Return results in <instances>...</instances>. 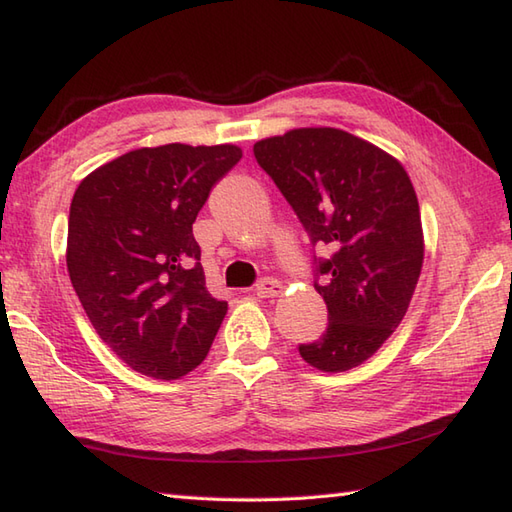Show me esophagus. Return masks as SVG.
Returning <instances> with one entry per match:
<instances>
[{"label":"esophagus","mask_w":512,"mask_h":512,"mask_svg":"<svg viewBox=\"0 0 512 512\" xmlns=\"http://www.w3.org/2000/svg\"><path fill=\"white\" fill-rule=\"evenodd\" d=\"M281 292H284V286H281V281H277V279H270V277H266V279L259 281L257 288H255V295H257L259 299L279 297Z\"/></svg>","instance_id":"34e87169"}]
</instances>
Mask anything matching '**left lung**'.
Instances as JSON below:
<instances>
[{
    "instance_id": "left-lung-1",
    "label": "left lung",
    "mask_w": 512,
    "mask_h": 512,
    "mask_svg": "<svg viewBox=\"0 0 512 512\" xmlns=\"http://www.w3.org/2000/svg\"><path fill=\"white\" fill-rule=\"evenodd\" d=\"M255 158L299 215L312 244L328 246L314 284L328 330L299 354L339 374L372 358L405 319L424 235L405 167L385 149L336 127H297L257 140Z\"/></svg>"
}]
</instances>
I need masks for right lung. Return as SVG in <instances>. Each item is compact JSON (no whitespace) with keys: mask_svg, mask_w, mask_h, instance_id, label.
<instances>
[{"mask_svg":"<svg viewBox=\"0 0 512 512\" xmlns=\"http://www.w3.org/2000/svg\"><path fill=\"white\" fill-rule=\"evenodd\" d=\"M239 158L231 143L143 147L74 191L70 281L96 334L140 374L176 380L211 350L228 303L206 290L193 222Z\"/></svg>","mask_w":512,"mask_h":512,"instance_id":"1","label":"right lung"}]
</instances>
